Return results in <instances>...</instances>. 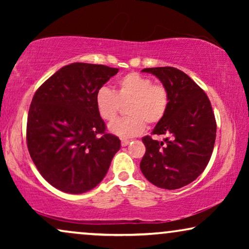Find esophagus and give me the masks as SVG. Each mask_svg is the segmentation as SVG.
Wrapping results in <instances>:
<instances>
[{"label":"esophagus","mask_w":249,"mask_h":249,"mask_svg":"<svg viewBox=\"0 0 249 249\" xmlns=\"http://www.w3.org/2000/svg\"><path fill=\"white\" fill-rule=\"evenodd\" d=\"M129 142H130V141H128V139H121V145L122 146H127Z\"/></svg>","instance_id":"obj_1"}]
</instances>
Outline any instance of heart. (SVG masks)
Instances as JSON below:
<instances>
[{"instance_id":"heart-1","label":"heart","mask_w":249,"mask_h":249,"mask_svg":"<svg viewBox=\"0 0 249 249\" xmlns=\"http://www.w3.org/2000/svg\"><path fill=\"white\" fill-rule=\"evenodd\" d=\"M128 117L110 124V131L122 138L142 134L145 124H156L164 117L169 105V94L162 84H153L149 78L137 72L127 73L117 81L114 90L98 88L95 105L100 117L105 121L117 118L121 105L127 104Z\"/></svg>"}]
</instances>
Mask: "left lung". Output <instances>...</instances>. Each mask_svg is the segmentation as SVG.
Segmentation results:
<instances>
[{"mask_svg":"<svg viewBox=\"0 0 249 249\" xmlns=\"http://www.w3.org/2000/svg\"><path fill=\"white\" fill-rule=\"evenodd\" d=\"M169 94L166 113L153 135L163 142L142 137L146 152L141 162L145 178L163 189H178L193 182L210 162L216 136L212 105L204 90L181 70L172 67L146 68Z\"/></svg>","mask_w":249,"mask_h":249,"instance_id":"obj_1","label":"left lung"}]
</instances>
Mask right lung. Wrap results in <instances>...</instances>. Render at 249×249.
<instances>
[{
  "mask_svg": "<svg viewBox=\"0 0 249 249\" xmlns=\"http://www.w3.org/2000/svg\"><path fill=\"white\" fill-rule=\"evenodd\" d=\"M117 68L76 62L61 68L34 95L27 146L34 164L61 192L83 194L107 175L121 147L95 105V94Z\"/></svg>",
  "mask_w": 249,
  "mask_h": 249,
  "instance_id": "obj_1",
  "label": "right lung"
}]
</instances>
